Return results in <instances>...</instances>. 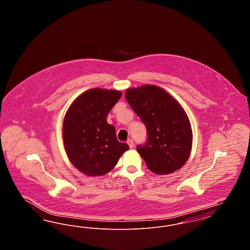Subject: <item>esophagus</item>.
Wrapping results in <instances>:
<instances>
[{
  "instance_id": "1",
  "label": "esophagus",
  "mask_w": 250,
  "mask_h": 250,
  "mask_svg": "<svg viewBox=\"0 0 250 250\" xmlns=\"http://www.w3.org/2000/svg\"><path fill=\"white\" fill-rule=\"evenodd\" d=\"M127 144L129 145L130 149H133V148H134V143H133V141H132L131 139H128V140H127Z\"/></svg>"
}]
</instances>
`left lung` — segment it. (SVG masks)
I'll return each instance as SVG.
<instances>
[{
    "label": "left lung",
    "mask_w": 250,
    "mask_h": 250,
    "mask_svg": "<svg viewBox=\"0 0 250 250\" xmlns=\"http://www.w3.org/2000/svg\"><path fill=\"white\" fill-rule=\"evenodd\" d=\"M125 98L147 129V141L137 151L150 170L169 174L184 166L190 155V122L178 102L155 85L130 88Z\"/></svg>",
    "instance_id": "8db88e82"
}]
</instances>
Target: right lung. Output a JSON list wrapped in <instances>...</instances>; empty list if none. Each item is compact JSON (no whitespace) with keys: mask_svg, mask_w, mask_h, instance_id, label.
Masks as SVG:
<instances>
[{"mask_svg":"<svg viewBox=\"0 0 250 250\" xmlns=\"http://www.w3.org/2000/svg\"><path fill=\"white\" fill-rule=\"evenodd\" d=\"M122 93L94 88L76 98L62 124L65 152L73 166L88 176H101L117 164L129 149L120 143L107 116Z\"/></svg>","mask_w":250,"mask_h":250,"instance_id":"obj_1","label":"right lung"}]
</instances>
